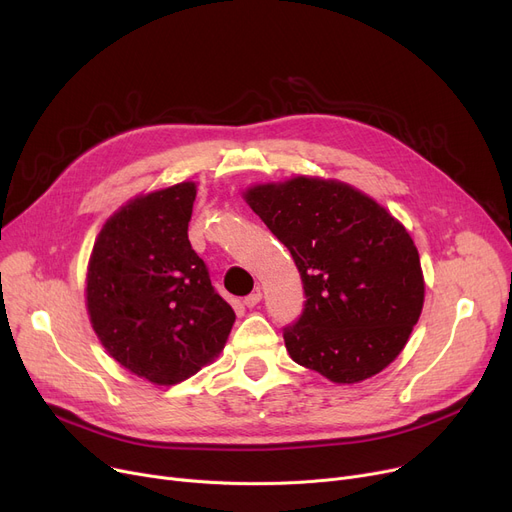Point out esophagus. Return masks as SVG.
<instances>
[{"label":"esophagus","instance_id":"34e87169","mask_svg":"<svg viewBox=\"0 0 512 512\" xmlns=\"http://www.w3.org/2000/svg\"><path fill=\"white\" fill-rule=\"evenodd\" d=\"M259 301H261V290H255V292L249 294V297L242 299V303H245V307H249V309L255 307Z\"/></svg>","mask_w":512,"mask_h":512}]
</instances>
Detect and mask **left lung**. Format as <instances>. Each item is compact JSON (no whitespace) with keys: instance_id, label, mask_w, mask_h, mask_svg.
Masks as SVG:
<instances>
[{"instance_id":"8db88e82","label":"left lung","mask_w":512,"mask_h":512,"mask_svg":"<svg viewBox=\"0 0 512 512\" xmlns=\"http://www.w3.org/2000/svg\"><path fill=\"white\" fill-rule=\"evenodd\" d=\"M245 199L303 280V313L284 328L292 361L336 384H357L388 367L423 309L419 253L405 226L336 180L257 184Z\"/></svg>"}]
</instances>
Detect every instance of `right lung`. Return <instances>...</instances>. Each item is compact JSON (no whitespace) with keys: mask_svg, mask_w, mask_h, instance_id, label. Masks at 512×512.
I'll return each instance as SVG.
<instances>
[{"mask_svg":"<svg viewBox=\"0 0 512 512\" xmlns=\"http://www.w3.org/2000/svg\"><path fill=\"white\" fill-rule=\"evenodd\" d=\"M195 197V182H180L128 201L101 228L89 261L97 338L122 367L159 386L218 357L236 319L188 240Z\"/></svg>","mask_w":512,"mask_h":512,"instance_id":"1","label":"right lung"}]
</instances>
